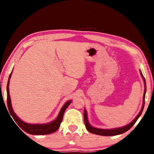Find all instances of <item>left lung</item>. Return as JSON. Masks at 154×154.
I'll list each match as a JSON object with an SVG mask.
<instances>
[{
    "mask_svg": "<svg viewBox=\"0 0 154 154\" xmlns=\"http://www.w3.org/2000/svg\"><path fill=\"white\" fill-rule=\"evenodd\" d=\"M140 75H141L142 77L143 78V80H144V83H145V91H144V94H143V104L141 110H140L139 113L138 114V116L136 117V118H135L134 120L132 121L131 123H130L128 125H127V126L122 127V128H119L111 129V130H104V129L96 128L91 126L90 125L89 122H88V121L86 111L84 110V122H85V127H86V129L88 130V131L91 132V133L100 135V136H115V135L123 134V133H124V132L128 131L129 129L131 128L132 126H133V125L135 124V122L137 121V119H139V118L140 116V115H141L143 110V108H144V105H145V93H146V82H145V77H143L141 71H140Z\"/></svg>",
    "mask_w": 154,
    "mask_h": 154,
    "instance_id": "1",
    "label": "left lung"
}]
</instances>
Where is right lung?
<instances>
[{"label":"right lung","instance_id":"add662e5","mask_svg":"<svg viewBox=\"0 0 154 154\" xmlns=\"http://www.w3.org/2000/svg\"><path fill=\"white\" fill-rule=\"evenodd\" d=\"M12 73V72H11ZM11 73L10 74L8 83H7V107H8V110L11 115V117L14 119V120L15 122L18 126H20V128H22L24 131L27 132L28 134H35V135H43V134H48L53 133V132H56L58 130L60 124L63 119L64 113L66 109L69 106L70 104L71 103V100H69L68 102L64 104V105L62 106L60 112L58 115V118H57L54 122H51V123L46 124H30L25 123V122H22L21 119L17 118L16 115L13 111L11 104V98H10L9 95V79L11 78Z\"/></svg>","mask_w":154,"mask_h":154}]
</instances>
